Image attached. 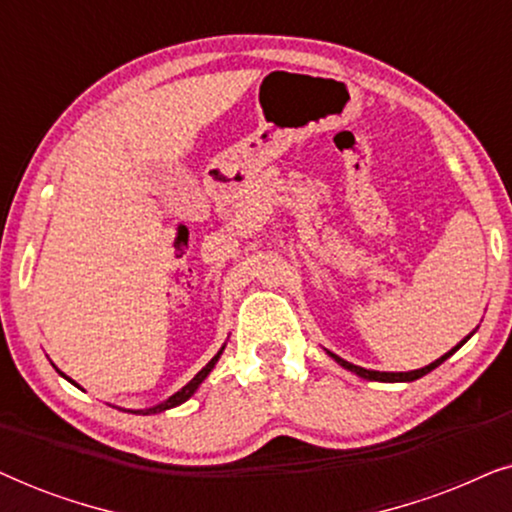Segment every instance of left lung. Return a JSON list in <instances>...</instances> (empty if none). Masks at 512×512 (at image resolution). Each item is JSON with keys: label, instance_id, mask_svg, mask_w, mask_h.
<instances>
[{"label": "left lung", "instance_id": "left-lung-1", "mask_svg": "<svg viewBox=\"0 0 512 512\" xmlns=\"http://www.w3.org/2000/svg\"><path fill=\"white\" fill-rule=\"evenodd\" d=\"M468 340V338H466ZM464 340V342H466ZM464 342H461V345H464ZM461 345H457L452 349V352H457V349L461 347ZM452 352H447L445 356H440L438 361H433V363H429V366H424V368H419V370H410V373H380V370H366V368H361V366H354V363H349V361H345V359H340V356H335V354H331L335 361L340 363L342 368H347V370H352V373H356L359 377H363V380H375V382H412V380H419V377L422 375H426V373H431L433 368H438L440 363H443L447 356H452Z\"/></svg>", "mask_w": 512, "mask_h": 512}]
</instances>
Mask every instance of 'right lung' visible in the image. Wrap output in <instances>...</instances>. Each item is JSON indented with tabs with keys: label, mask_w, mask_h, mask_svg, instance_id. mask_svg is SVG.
<instances>
[{
	"label": "right lung",
	"mask_w": 512,
	"mask_h": 512,
	"mask_svg": "<svg viewBox=\"0 0 512 512\" xmlns=\"http://www.w3.org/2000/svg\"><path fill=\"white\" fill-rule=\"evenodd\" d=\"M219 356H221V352H219V354H216V356H214V359H212V361H209V363H207V366H205V368H202V370H200V373H198V375H195V377H193V380L186 384V387H184V389H181V391H177V394H174V396H170V398H167V401H165V403H160V405H156V408H149V410H137V412H142V415H151V412H163V410H167V408H174V405H181V403H184V401H188V398H191V396L195 394V389H198V387H200V382H202V380H205V377L209 375V370H212V368H214V363H216V361H219ZM65 377H67V375H65ZM67 380H69V377H67ZM69 382H72V380H69ZM72 384H74V382H72Z\"/></svg>",
	"instance_id": "add662e5"
}]
</instances>
